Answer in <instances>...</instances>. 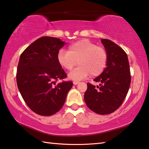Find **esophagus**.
I'll use <instances>...</instances> for the list:
<instances>
[{"label":"esophagus","instance_id":"esophagus-1","mask_svg":"<svg viewBox=\"0 0 149 149\" xmlns=\"http://www.w3.org/2000/svg\"><path fill=\"white\" fill-rule=\"evenodd\" d=\"M73 84H74V85H77L78 84H79V81H76V80H74V82H73Z\"/></svg>","mask_w":149,"mask_h":149}]
</instances>
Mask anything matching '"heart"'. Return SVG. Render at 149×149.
Returning <instances> with one entry per match:
<instances>
[{"label": "heart", "instance_id": "1", "mask_svg": "<svg viewBox=\"0 0 149 149\" xmlns=\"http://www.w3.org/2000/svg\"><path fill=\"white\" fill-rule=\"evenodd\" d=\"M107 61L105 48L87 39L70 44L68 52L61 49L57 54L59 64L67 70H72L78 61L79 67L69 74L73 80H81L90 74L93 77L99 76L105 69Z\"/></svg>", "mask_w": 149, "mask_h": 149}]
</instances>
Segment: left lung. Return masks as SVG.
<instances>
[{"instance_id":"1","label":"left lung","mask_w":149,"mask_h":149,"mask_svg":"<svg viewBox=\"0 0 149 149\" xmlns=\"http://www.w3.org/2000/svg\"><path fill=\"white\" fill-rule=\"evenodd\" d=\"M107 52V67L93 80L100 86L88 83L85 103L99 114H109L117 110L126 98L131 83L128 58L122 48L108 39H101Z\"/></svg>"}]
</instances>
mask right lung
I'll list each match as a JSON object with an SVG mask.
<instances>
[{"label": "right lung", "instance_id": "1", "mask_svg": "<svg viewBox=\"0 0 149 149\" xmlns=\"http://www.w3.org/2000/svg\"><path fill=\"white\" fill-rule=\"evenodd\" d=\"M61 39L42 36L21 54L17 68V85L23 100L34 113L41 116L56 114L63 106L72 82L58 80L67 74L57 61Z\"/></svg>", "mask_w": 149, "mask_h": 149}]
</instances>
